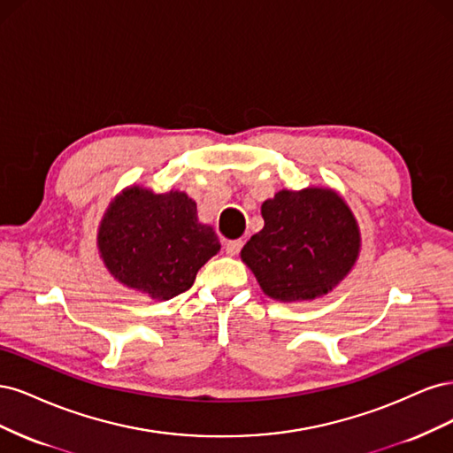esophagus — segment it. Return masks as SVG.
Returning <instances> with one entry per match:
<instances>
[{
  "label": "esophagus",
  "mask_w": 453,
  "mask_h": 453,
  "mask_svg": "<svg viewBox=\"0 0 453 453\" xmlns=\"http://www.w3.org/2000/svg\"><path fill=\"white\" fill-rule=\"evenodd\" d=\"M241 248H242V241H241V239L229 241V242L226 244V252H227L229 256H237V254L241 252Z\"/></svg>",
  "instance_id": "obj_1"
}]
</instances>
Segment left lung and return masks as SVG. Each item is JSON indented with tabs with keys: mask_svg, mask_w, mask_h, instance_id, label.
<instances>
[{
	"mask_svg": "<svg viewBox=\"0 0 453 453\" xmlns=\"http://www.w3.org/2000/svg\"><path fill=\"white\" fill-rule=\"evenodd\" d=\"M264 229L250 237L241 259L274 301L319 299L354 269L361 233L348 203L327 186L280 189L261 205Z\"/></svg>",
	"mask_w": 453,
	"mask_h": 453,
	"instance_id": "1",
	"label": "left lung"
}]
</instances>
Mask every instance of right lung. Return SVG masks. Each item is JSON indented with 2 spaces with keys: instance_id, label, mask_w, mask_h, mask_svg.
<instances>
[{
  "instance_id": "add662e5",
  "label": "right lung",
  "mask_w": 453,
  "mask_h": 453,
  "mask_svg": "<svg viewBox=\"0 0 453 453\" xmlns=\"http://www.w3.org/2000/svg\"><path fill=\"white\" fill-rule=\"evenodd\" d=\"M97 250L114 280L167 301L192 288L197 271L220 252V241L212 226L199 222L186 192L131 186L101 218Z\"/></svg>"
}]
</instances>
